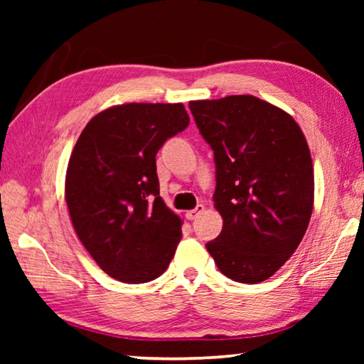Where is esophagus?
Here are the masks:
<instances>
[{"instance_id":"esophagus-1","label":"esophagus","mask_w":364,"mask_h":364,"mask_svg":"<svg viewBox=\"0 0 364 364\" xmlns=\"http://www.w3.org/2000/svg\"><path fill=\"white\" fill-rule=\"evenodd\" d=\"M202 212H204V205H197V207L194 208V210L186 212V215H184V217H186L188 220H196Z\"/></svg>"}]
</instances>
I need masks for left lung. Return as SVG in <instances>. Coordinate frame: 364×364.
I'll use <instances>...</instances> for the list:
<instances>
[{"label":"left lung","mask_w":364,"mask_h":364,"mask_svg":"<svg viewBox=\"0 0 364 364\" xmlns=\"http://www.w3.org/2000/svg\"><path fill=\"white\" fill-rule=\"evenodd\" d=\"M215 159V208L223 218L208 254L228 278L257 284L273 276L310 223L315 176L306 139L291 115L250 95L191 101Z\"/></svg>","instance_id":"1"}]
</instances>
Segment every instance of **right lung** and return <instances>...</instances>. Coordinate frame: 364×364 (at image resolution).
<instances>
[{
  "label": "right lung",
  "mask_w": 364,
  "mask_h": 364,
  "mask_svg": "<svg viewBox=\"0 0 364 364\" xmlns=\"http://www.w3.org/2000/svg\"><path fill=\"white\" fill-rule=\"evenodd\" d=\"M188 125L181 102H130L102 110L80 134L65 202L78 239L110 278L141 284L168 268L183 221L160 197L156 154Z\"/></svg>",
  "instance_id": "obj_1"
}]
</instances>
